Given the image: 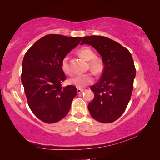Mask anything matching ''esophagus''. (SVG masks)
Wrapping results in <instances>:
<instances>
[{"mask_svg":"<svg viewBox=\"0 0 160 160\" xmlns=\"http://www.w3.org/2000/svg\"><path fill=\"white\" fill-rule=\"evenodd\" d=\"M83 91H84L83 89H81V88H78V89H77V92H78V94H80V93H81V92H82Z\"/></svg>","mask_w":160,"mask_h":160,"instance_id":"obj_1","label":"esophagus"}]
</instances>
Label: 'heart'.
Returning <instances> with one entry per match:
<instances>
[{"label":"heart","instance_id":"obj_1","mask_svg":"<svg viewBox=\"0 0 160 160\" xmlns=\"http://www.w3.org/2000/svg\"><path fill=\"white\" fill-rule=\"evenodd\" d=\"M78 53L81 57L85 59L87 61H90L89 62V66L90 69L95 73H99L102 72L103 69V64L102 61L99 58L95 57V54L94 51L88 47H84L81 48L78 51ZM61 69L66 74L71 75L72 71L70 68V66L69 63V60L68 56H65L61 60ZM94 78L91 73H85L82 75H75L70 80V82L72 85H75L78 88H84L89 84L93 82Z\"/></svg>","mask_w":160,"mask_h":160}]
</instances>
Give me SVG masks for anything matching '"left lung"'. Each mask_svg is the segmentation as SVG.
Returning a JSON list of instances; mask_svg holds the SVG:
<instances>
[{
    "instance_id": "left-lung-1",
    "label": "left lung",
    "mask_w": 160,
    "mask_h": 160,
    "mask_svg": "<svg viewBox=\"0 0 160 160\" xmlns=\"http://www.w3.org/2000/svg\"><path fill=\"white\" fill-rule=\"evenodd\" d=\"M94 47L104 65L99 81L91 86L94 94L89 103L92 117L101 123H112L125 112L131 99L135 68L130 51L109 38L85 37L80 44Z\"/></svg>"
}]
</instances>
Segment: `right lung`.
I'll list each match as a JSON object with an SVG mask.
<instances>
[{
  "label": "right lung",
  "mask_w": 160,
  "mask_h": 160,
  "mask_svg": "<svg viewBox=\"0 0 160 160\" xmlns=\"http://www.w3.org/2000/svg\"><path fill=\"white\" fill-rule=\"evenodd\" d=\"M82 39L46 35L35 42L24 56L21 80L28 105L34 114L45 123H56L63 118L76 96L75 86L62 87L66 77L61 63Z\"/></svg>",
  "instance_id": "add662e5"
}]
</instances>
